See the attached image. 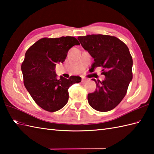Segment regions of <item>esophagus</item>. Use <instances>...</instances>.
<instances>
[{"label": "esophagus", "mask_w": 154, "mask_h": 154, "mask_svg": "<svg viewBox=\"0 0 154 154\" xmlns=\"http://www.w3.org/2000/svg\"><path fill=\"white\" fill-rule=\"evenodd\" d=\"M87 81L88 80L86 79H82V80H81V83H82L83 84H85L87 82Z\"/></svg>", "instance_id": "34e87169"}]
</instances>
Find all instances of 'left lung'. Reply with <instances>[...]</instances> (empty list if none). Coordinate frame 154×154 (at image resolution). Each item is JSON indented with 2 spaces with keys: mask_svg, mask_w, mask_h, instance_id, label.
I'll list each match as a JSON object with an SVG mask.
<instances>
[{
  "mask_svg": "<svg viewBox=\"0 0 154 154\" xmlns=\"http://www.w3.org/2000/svg\"><path fill=\"white\" fill-rule=\"evenodd\" d=\"M94 59L93 68L102 67L105 79L95 81L97 89L88 94L90 106L100 112L114 109L125 97L132 80V57L127 45L114 36L102 34L77 38Z\"/></svg>",
  "mask_w": 154,
  "mask_h": 154,
  "instance_id": "1",
  "label": "left lung"
}]
</instances>
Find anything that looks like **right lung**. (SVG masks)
Instances as JSON below:
<instances>
[{
    "instance_id": "obj_1",
    "label": "right lung",
    "mask_w": 154,
    "mask_h": 154,
    "mask_svg": "<svg viewBox=\"0 0 154 154\" xmlns=\"http://www.w3.org/2000/svg\"><path fill=\"white\" fill-rule=\"evenodd\" d=\"M79 44L72 36L44 38L26 52L21 66L24 86L44 110L53 112L62 109L69 99V88L81 82L79 76H71L68 79L60 76L57 79L55 71L56 63H63L69 49Z\"/></svg>"
}]
</instances>
